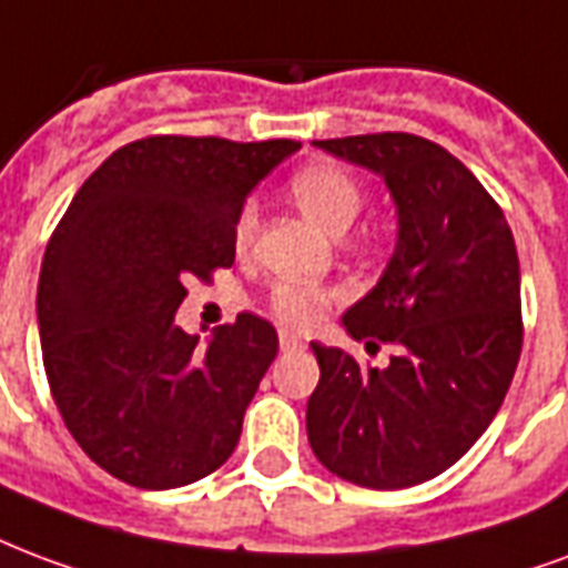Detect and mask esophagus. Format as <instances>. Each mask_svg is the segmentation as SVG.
Wrapping results in <instances>:
<instances>
[{"mask_svg":"<svg viewBox=\"0 0 568 568\" xmlns=\"http://www.w3.org/2000/svg\"><path fill=\"white\" fill-rule=\"evenodd\" d=\"M280 346L283 348H301L304 346V337L295 334V331H280Z\"/></svg>","mask_w":568,"mask_h":568,"instance_id":"obj_1","label":"esophagus"}]
</instances>
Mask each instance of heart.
<instances>
[{"label": "heart", "instance_id": "obj_1", "mask_svg": "<svg viewBox=\"0 0 568 568\" xmlns=\"http://www.w3.org/2000/svg\"><path fill=\"white\" fill-rule=\"evenodd\" d=\"M292 199L327 234H346L352 229V222L358 220L361 207H364V192H361L358 180L352 178L348 171H343V168L325 165V162L297 171L295 178H292ZM255 225H258L255 204H243L237 225H234L237 250L250 246L252 237H255ZM334 297H337V292L325 288V285L276 283L267 292V310L283 325L310 327L313 322L322 318L325 306Z\"/></svg>", "mask_w": 568, "mask_h": 568}]
</instances>
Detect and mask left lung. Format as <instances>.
<instances>
[{"label": "left lung", "instance_id": "left-lung-1", "mask_svg": "<svg viewBox=\"0 0 568 568\" xmlns=\"http://www.w3.org/2000/svg\"><path fill=\"white\" fill-rule=\"evenodd\" d=\"M379 174L397 210V241L379 283L343 313L388 367H361L310 343L318 385L306 436L318 464L373 490L430 481L473 448L503 406L520 358V267L503 210L473 171L418 134L313 141Z\"/></svg>", "mask_w": 568, "mask_h": 568}]
</instances>
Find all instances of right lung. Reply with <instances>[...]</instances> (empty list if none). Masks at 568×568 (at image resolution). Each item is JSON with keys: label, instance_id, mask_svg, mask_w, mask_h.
Returning <instances> with one entry per match:
<instances>
[{"label": "right lung", "instance_id": "right-lung-1", "mask_svg": "<svg viewBox=\"0 0 568 568\" xmlns=\"http://www.w3.org/2000/svg\"><path fill=\"white\" fill-rule=\"evenodd\" d=\"M297 150L144 138L92 171L53 231L36 301L50 394L90 460L125 485H192L237 448L276 331L241 313L201 343L174 313L189 280L234 264L250 192Z\"/></svg>", "mask_w": 568, "mask_h": 568}]
</instances>
